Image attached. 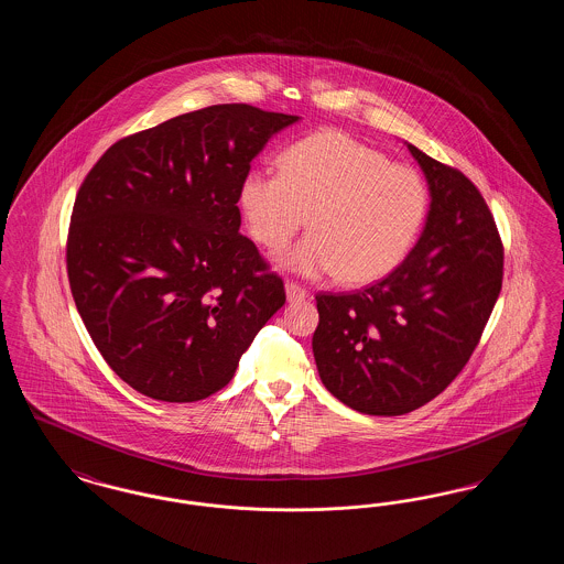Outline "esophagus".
<instances>
[{
  "mask_svg": "<svg viewBox=\"0 0 564 564\" xmlns=\"http://www.w3.org/2000/svg\"><path fill=\"white\" fill-rule=\"evenodd\" d=\"M285 294H288V300L290 302H302L304 297H306V290L302 288V285H297L294 281H288L285 283Z\"/></svg>",
  "mask_w": 564,
  "mask_h": 564,
  "instance_id": "34e87169",
  "label": "esophagus"
}]
</instances>
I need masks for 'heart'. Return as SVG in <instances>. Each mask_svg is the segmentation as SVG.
Instances as JSON below:
<instances>
[{"label":"heart","mask_w":564,"mask_h":564,"mask_svg":"<svg viewBox=\"0 0 564 564\" xmlns=\"http://www.w3.org/2000/svg\"><path fill=\"white\" fill-rule=\"evenodd\" d=\"M279 175L249 171L239 189L249 235L285 249L308 215L311 235L281 258L304 276L336 272L366 285L395 269L416 241L430 192L405 164L340 131H319L285 148Z\"/></svg>","instance_id":"b5f03b06"}]
</instances>
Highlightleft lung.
I'll return each mask as SVG.
<instances>
[{"mask_svg": "<svg viewBox=\"0 0 564 564\" xmlns=\"http://www.w3.org/2000/svg\"><path fill=\"white\" fill-rule=\"evenodd\" d=\"M431 192L425 230L395 270L355 294H317L313 352L352 410L400 416L437 398L469 361L503 283V242L455 166L408 143Z\"/></svg>", "mask_w": 564, "mask_h": 564, "instance_id": "left-lung-1", "label": "left lung"}]
</instances>
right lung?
Instances as JSON below:
<instances>
[{"mask_svg":"<svg viewBox=\"0 0 564 564\" xmlns=\"http://www.w3.org/2000/svg\"><path fill=\"white\" fill-rule=\"evenodd\" d=\"M297 116L224 104L116 141L84 177L67 276L95 347L134 391L198 402L224 389L283 279L239 232V189Z\"/></svg>","mask_w":564,"mask_h":564,"instance_id":"add662e5","label":"right lung"}]
</instances>
